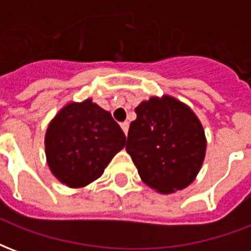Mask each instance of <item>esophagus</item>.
Returning <instances> with one entry per match:
<instances>
[{"label": "esophagus", "instance_id": "esophagus-1", "mask_svg": "<svg viewBox=\"0 0 251 251\" xmlns=\"http://www.w3.org/2000/svg\"><path fill=\"white\" fill-rule=\"evenodd\" d=\"M121 127H122L124 133L127 134V130H129V124H127V122H122V124H121Z\"/></svg>", "mask_w": 251, "mask_h": 251}]
</instances>
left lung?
Returning a JSON list of instances; mask_svg holds the SVG:
<instances>
[{
  "label": "left lung",
  "mask_w": 251,
  "mask_h": 251,
  "mask_svg": "<svg viewBox=\"0 0 251 251\" xmlns=\"http://www.w3.org/2000/svg\"><path fill=\"white\" fill-rule=\"evenodd\" d=\"M134 111L126 152L142 181L164 195L187 188L199 174L207 149L198 115L171 95L151 97Z\"/></svg>",
  "instance_id": "obj_1"
}]
</instances>
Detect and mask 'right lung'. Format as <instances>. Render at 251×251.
<instances>
[{"mask_svg": "<svg viewBox=\"0 0 251 251\" xmlns=\"http://www.w3.org/2000/svg\"><path fill=\"white\" fill-rule=\"evenodd\" d=\"M125 144L120 125L91 98L64 104L44 137L50 171L70 188H83L99 179Z\"/></svg>", "mask_w": 251, "mask_h": 251, "instance_id": "obj_1", "label": "right lung"}]
</instances>
